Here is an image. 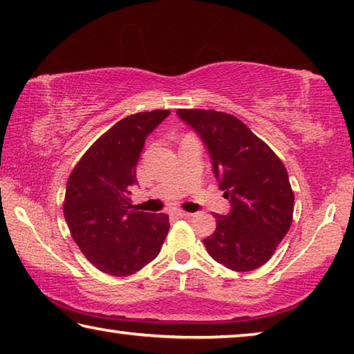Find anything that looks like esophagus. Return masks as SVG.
Masks as SVG:
<instances>
[{"mask_svg": "<svg viewBox=\"0 0 354 354\" xmlns=\"http://www.w3.org/2000/svg\"><path fill=\"white\" fill-rule=\"evenodd\" d=\"M175 215H178V217H190L192 214L185 212V211H175Z\"/></svg>", "mask_w": 354, "mask_h": 354, "instance_id": "esophagus-1", "label": "esophagus"}]
</instances>
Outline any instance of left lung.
Returning a JSON list of instances; mask_svg holds the SVG:
<instances>
[{"instance_id":"1","label":"left lung","mask_w":354,"mask_h":354,"mask_svg":"<svg viewBox=\"0 0 354 354\" xmlns=\"http://www.w3.org/2000/svg\"><path fill=\"white\" fill-rule=\"evenodd\" d=\"M200 136L230 214L215 215L217 227L203 243L226 268L251 272L273 256L292 225L293 195L284 164L267 143L234 115L178 109Z\"/></svg>"}]
</instances>
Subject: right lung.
Instances as JSON below:
<instances>
[{
    "mask_svg": "<svg viewBox=\"0 0 354 354\" xmlns=\"http://www.w3.org/2000/svg\"><path fill=\"white\" fill-rule=\"evenodd\" d=\"M169 115L151 111L120 120L87 149L68 178L64 215L71 236L84 256L112 277H129L151 262L169 232V215L131 205L140 151Z\"/></svg>",
    "mask_w": 354,
    "mask_h": 354,
    "instance_id": "right-lung-1",
    "label": "right lung"
}]
</instances>
